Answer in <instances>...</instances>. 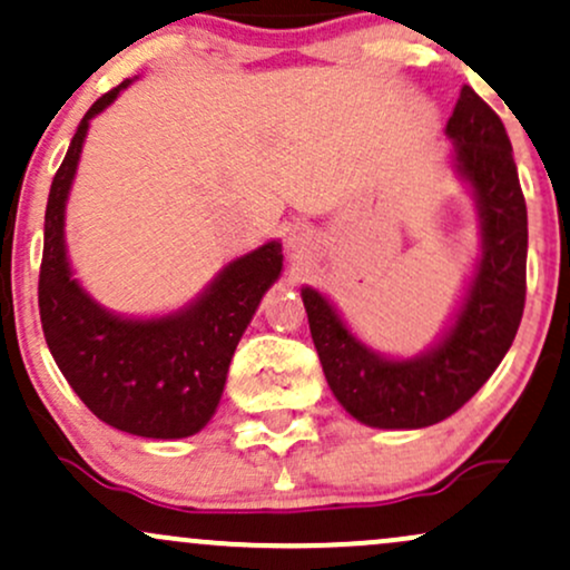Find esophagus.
<instances>
[{"mask_svg":"<svg viewBox=\"0 0 570 570\" xmlns=\"http://www.w3.org/2000/svg\"><path fill=\"white\" fill-rule=\"evenodd\" d=\"M289 240H292V246H294V248H299V246H303V244H305V240H303V233H294Z\"/></svg>","mask_w":570,"mask_h":570,"instance_id":"1","label":"esophagus"}]
</instances>
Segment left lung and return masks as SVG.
<instances>
[{"instance_id": "1", "label": "left lung", "mask_w": 570, "mask_h": 570, "mask_svg": "<svg viewBox=\"0 0 570 570\" xmlns=\"http://www.w3.org/2000/svg\"><path fill=\"white\" fill-rule=\"evenodd\" d=\"M444 134L453 139L458 174L474 189L482 257L442 343L415 358H385L351 335L324 294L303 289L332 394L375 429L434 426L461 410L507 356L525 307L528 212L507 128L463 85Z\"/></svg>"}]
</instances>
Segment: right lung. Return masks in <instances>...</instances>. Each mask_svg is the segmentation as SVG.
<instances>
[{"label": "right lung", "instance_id": "1", "mask_svg": "<svg viewBox=\"0 0 570 570\" xmlns=\"http://www.w3.org/2000/svg\"><path fill=\"white\" fill-rule=\"evenodd\" d=\"M130 80L96 98L53 176L45 212L39 318L75 394L98 421L149 440L193 436L212 421L240 335L263 294L278 278V240L233 259L195 303L160 318H122L104 311L71 278L63 214L90 120Z\"/></svg>", "mask_w": 570, "mask_h": 570}]
</instances>
